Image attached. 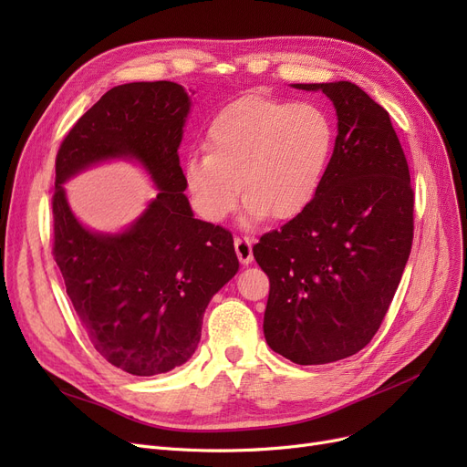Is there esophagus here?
<instances>
[{
    "label": "esophagus",
    "instance_id": "34e87169",
    "mask_svg": "<svg viewBox=\"0 0 467 467\" xmlns=\"http://www.w3.org/2000/svg\"><path fill=\"white\" fill-rule=\"evenodd\" d=\"M234 250L242 265H250L254 261V252H252V242L248 236H236L234 238Z\"/></svg>",
    "mask_w": 467,
    "mask_h": 467
}]
</instances>
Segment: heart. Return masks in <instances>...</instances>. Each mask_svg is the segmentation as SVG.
<instances>
[{
    "instance_id": "1",
    "label": "heart",
    "mask_w": 467,
    "mask_h": 467,
    "mask_svg": "<svg viewBox=\"0 0 467 467\" xmlns=\"http://www.w3.org/2000/svg\"><path fill=\"white\" fill-rule=\"evenodd\" d=\"M206 150L183 164L201 217L223 221L244 191V223L268 213L285 221L305 212L320 191L335 150V125L316 104L250 94L212 119Z\"/></svg>"
}]
</instances>
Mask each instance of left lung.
Returning a JSON list of instances; mask_svg holds the SVG:
<instances>
[{"label":"left lung","instance_id":"8db88e82","mask_svg":"<svg viewBox=\"0 0 467 467\" xmlns=\"http://www.w3.org/2000/svg\"><path fill=\"white\" fill-rule=\"evenodd\" d=\"M337 111L335 150L310 206L261 236L254 257L271 280L266 345L299 365L369 345L412 246L409 164L388 111L350 81L297 83Z\"/></svg>","mask_w":467,"mask_h":467}]
</instances>
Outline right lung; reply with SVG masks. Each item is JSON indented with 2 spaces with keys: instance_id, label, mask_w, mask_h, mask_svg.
Returning a JSON list of instances; mask_svg holds the SVG:
<instances>
[{
  "instance_id": "right-lung-1",
  "label": "right lung",
  "mask_w": 467,
  "mask_h": 467,
  "mask_svg": "<svg viewBox=\"0 0 467 467\" xmlns=\"http://www.w3.org/2000/svg\"><path fill=\"white\" fill-rule=\"evenodd\" d=\"M191 111L171 81L108 90L64 138L53 196L55 261L94 348L136 377L183 365L201 342L202 316L236 273L233 234L194 219L183 191L180 143ZM106 160H134L160 189L120 234L87 230L63 183Z\"/></svg>"
}]
</instances>
